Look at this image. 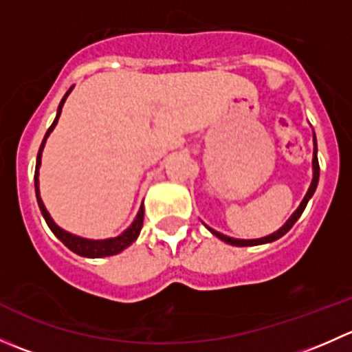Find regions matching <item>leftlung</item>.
I'll return each mask as SVG.
<instances>
[{
    "label": "left lung",
    "instance_id": "8db88e82",
    "mask_svg": "<svg viewBox=\"0 0 352 352\" xmlns=\"http://www.w3.org/2000/svg\"><path fill=\"white\" fill-rule=\"evenodd\" d=\"M314 143H315V150H314V180H311V186H310V189H308L307 196H305L303 201H301L300 208H298L296 211L293 212V216H291V218L287 219V221H286V225L283 226L281 230H278V232H276V233H272V235H269V236H264V239H257V240H236V239H230V236L223 235V233H219V232H214V230H211V228H208L209 232H211L212 235H216V236H218L219 240H223V242H226V243H230V245H235V247H252V245H262V243H269V242H274V240L281 239L283 235H286V233L289 232L291 228H293V225H294V223L298 221V218H300V216H301V212H303V211H305V208H307V204H308V201H310V197L314 196L315 189H317V184H318V175H320V165H318V158H317V138H315V136H314Z\"/></svg>",
    "mask_w": 352,
    "mask_h": 352
}]
</instances>
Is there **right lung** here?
Wrapping results in <instances>:
<instances>
[{
	"instance_id": "obj_1",
	"label": "right lung",
	"mask_w": 352,
	"mask_h": 352,
	"mask_svg": "<svg viewBox=\"0 0 352 352\" xmlns=\"http://www.w3.org/2000/svg\"><path fill=\"white\" fill-rule=\"evenodd\" d=\"M71 88H73V87H71ZM71 88L66 91L65 97H63L61 104H59V107H58V116H56L54 122H52V126L49 127L47 133H45L44 141H42V144H41V150H38L37 165H35V175H34V180H35V196H37L38 208H41V212H42V216H44V219H45V223H47V226L52 230V233H54V235L58 236V239L61 240V242L65 243L67 248H69V250H73L74 254L81 255V257H90V258L107 257V255H116V254H119V252H122L124 248L129 247V245L138 239V235H140V232H141V226H143V218H144V208H143V206H141V208H140V212H138V216H136V219H134V221H133V225H131L129 228H127L126 232L122 233V235L116 236V239H109V240H88V239H80V236L71 235V233H67V232H65V230L59 228V226L56 225L54 221H52V218H51V216H49L47 209L44 208V202H42L41 196H38V166H41L42 148H44L45 140H47V136H49V134H51V131L54 129V126H56V124H58L59 116H61L63 105H65V100H66L67 95H69Z\"/></svg>"
}]
</instances>
